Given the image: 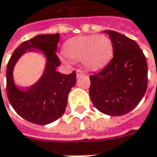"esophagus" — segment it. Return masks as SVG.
<instances>
[{
  "label": "esophagus",
  "mask_w": 157,
  "mask_h": 157,
  "mask_svg": "<svg viewBox=\"0 0 157 157\" xmlns=\"http://www.w3.org/2000/svg\"><path fill=\"white\" fill-rule=\"evenodd\" d=\"M76 74H77V78H79V77H81V76L85 75V72H84L83 71H80V70H77Z\"/></svg>",
  "instance_id": "obj_1"
}]
</instances>
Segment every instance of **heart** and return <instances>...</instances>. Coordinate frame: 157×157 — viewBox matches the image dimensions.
<instances>
[{
  "label": "heart",
  "instance_id": "1",
  "mask_svg": "<svg viewBox=\"0 0 157 157\" xmlns=\"http://www.w3.org/2000/svg\"><path fill=\"white\" fill-rule=\"evenodd\" d=\"M64 56L72 61H81L89 70H97L113 56L111 39L105 35L78 36L70 38L63 45ZM66 61L65 57H62Z\"/></svg>",
  "mask_w": 157,
  "mask_h": 157
}]
</instances>
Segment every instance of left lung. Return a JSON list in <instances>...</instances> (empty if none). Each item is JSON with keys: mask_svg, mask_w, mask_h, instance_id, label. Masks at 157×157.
Returning a JSON list of instances; mask_svg holds the SVG:
<instances>
[{"mask_svg": "<svg viewBox=\"0 0 157 157\" xmlns=\"http://www.w3.org/2000/svg\"><path fill=\"white\" fill-rule=\"evenodd\" d=\"M113 44V56L100 71L90 76L89 94L101 113L121 116L133 110L148 87V64L134 40L116 31L106 30Z\"/></svg>", "mask_w": 157, "mask_h": 157, "instance_id": "obj_1", "label": "left lung"}]
</instances>
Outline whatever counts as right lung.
<instances>
[{
  "mask_svg": "<svg viewBox=\"0 0 157 157\" xmlns=\"http://www.w3.org/2000/svg\"><path fill=\"white\" fill-rule=\"evenodd\" d=\"M59 35H38L23 42L15 49L8 63L6 71L8 99L15 111L31 123L46 125L61 117L67 105L68 94L76 84V71L68 75L57 71V67L61 63L56 54ZM33 49H39L45 54V72L30 88H16L13 78L14 64L25 52Z\"/></svg>",
  "mask_w": 157,
  "mask_h": 157,
  "instance_id": "1",
  "label": "right lung"
}]
</instances>
